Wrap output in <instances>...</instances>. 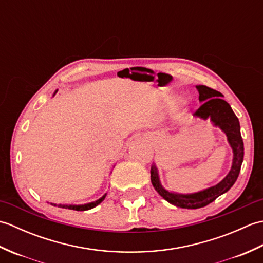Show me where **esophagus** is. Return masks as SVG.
<instances>
[{
	"label": "esophagus",
	"mask_w": 263,
	"mask_h": 263,
	"mask_svg": "<svg viewBox=\"0 0 263 263\" xmlns=\"http://www.w3.org/2000/svg\"><path fill=\"white\" fill-rule=\"evenodd\" d=\"M147 138H148V137H147ZM150 140H152V139H150Z\"/></svg>",
	"instance_id": "esophagus-1"
}]
</instances>
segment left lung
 Listing matches in <instances>:
<instances>
[{"label": "left lung", "instance_id": "obj_1", "mask_svg": "<svg viewBox=\"0 0 263 263\" xmlns=\"http://www.w3.org/2000/svg\"><path fill=\"white\" fill-rule=\"evenodd\" d=\"M195 88L199 92V102L201 106L193 116L195 119H201L203 121L209 120L212 126L220 128L221 132L225 133L227 142L233 152V160L230 172L219 183L193 193H178L165 189L160 182L158 167L156 163H154L152 171H150L153 186L167 202L183 209L202 208L215 201L218 197H220L221 194L226 193L236 182L244 158L241 126H239V121L233 111L231 105L222 99L224 96L219 91L203 85H198Z\"/></svg>", "mask_w": 263, "mask_h": 263}]
</instances>
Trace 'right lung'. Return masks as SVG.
Segmentation results:
<instances>
[{"mask_svg": "<svg viewBox=\"0 0 263 263\" xmlns=\"http://www.w3.org/2000/svg\"><path fill=\"white\" fill-rule=\"evenodd\" d=\"M58 92V90L55 91L53 93V96L55 93ZM111 173V172H110ZM106 195H107V193H105L102 198L97 199L96 201H92V202H88V203H83V204H68V203H60V204H57V203H51L52 205L54 206H59V208H65V209H70V210H77V211H86V210H89V209H92L95 208V206H97L99 203H102L104 199L106 198Z\"/></svg>", "mask_w": 263, "mask_h": 263, "instance_id": "add662e5", "label": "right lung"}]
</instances>
